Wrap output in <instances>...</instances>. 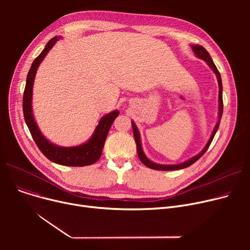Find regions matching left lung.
<instances>
[{
  "label": "left lung",
  "instance_id": "obj_1",
  "mask_svg": "<svg viewBox=\"0 0 250 250\" xmlns=\"http://www.w3.org/2000/svg\"><path fill=\"white\" fill-rule=\"evenodd\" d=\"M191 48L193 50V52L195 54V56L198 57L199 59L205 61L208 64V67L211 68L214 73L216 74L217 76V79H218V84H219V120L215 125V128L213 130V133L211 135V137H209V140L208 141L207 145L205 146V148L203 149V151L201 153H199L196 156L192 157V158H190L189 160L183 162V163H180V164H173V165H163V164H157V163H154L152 162L151 160H149L145 153L143 152V148H142V143H141V137H140V133H139V129L137 127V125H135L134 122H132V126H133V130H134V138H135V141H136V144H137V153H138V156L139 158L141 160V162L146 165L147 167L151 168V169H154V170H161V171H171V170H179V169H183V168H187L190 165H192L195 161H198L201 157L206 153V151L208 150V148L209 147V145H211V143L217 133V130L219 128V125H220V122H221V117H222V114H223V96H222V90H223V87H222V80H221V75L217 69V67L215 65L211 56H209L208 52L207 51V49L202 46V45H191Z\"/></svg>",
  "mask_w": 250,
  "mask_h": 250
}]
</instances>
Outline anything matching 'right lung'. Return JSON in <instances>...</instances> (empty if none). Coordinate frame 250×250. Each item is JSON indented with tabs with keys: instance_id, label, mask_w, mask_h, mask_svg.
<instances>
[{
	"instance_id": "1",
	"label": "right lung",
	"mask_w": 250,
	"mask_h": 250,
	"mask_svg": "<svg viewBox=\"0 0 250 250\" xmlns=\"http://www.w3.org/2000/svg\"><path fill=\"white\" fill-rule=\"evenodd\" d=\"M59 39L60 37L58 36L51 38L46 43L42 54L33 61L31 64L27 79H26V86L23 95L24 120L37 147L51 162L64 166H87L99 160L109 128L117 115L120 114V111L113 110L108 114L104 115L99 121V124L94 130V134L83 145L75 147H60L45 139L34 121L32 112V89L38 65L41 64L42 60L47 55V52L56 44Z\"/></svg>"
}]
</instances>
